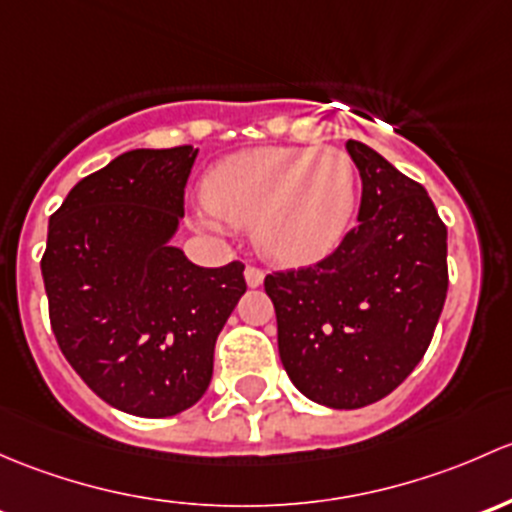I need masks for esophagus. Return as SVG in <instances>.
Here are the masks:
<instances>
[{
    "mask_svg": "<svg viewBox=\"0 0 512 512\" xmlns=\"http://www.w3.org/2000/svg\"><path fill=\"white\" fill-rule=\"evenodd\" d=\"M244 278H246V286L258 288L263 283V271H261V268H256V266H246Z\"/></svg>",
    "mask_w": 512,
    "mask_h": 512,
    "instance_id": "1",
    "label": "esophagus"
}]
</instances>
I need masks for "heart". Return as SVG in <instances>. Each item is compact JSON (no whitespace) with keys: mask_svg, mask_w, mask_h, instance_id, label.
<instances>
[{"mask_svg":"<svg viewBox=\"0 0 512 512\" xmlns=\"http://www.w3.org/2000/svg\"><path fill=\"white\" fill-rule=\"evenodd\" d=\"M197 217L204 231L221 219L251 226L256 249L286 266L325 258L340 246L357 207L355 162L337 147H251L209 170Z\"/></svg>","mask_w":512,"mask_h":512,"instance_id":"obj_1","label":"heart"}]
</instances>
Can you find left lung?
Returning <instances> with one entry per match:
<instances>
[{"label":"left lung","mask_w":512,"mask_h":512,"mask_svg":"<svg viewBox=\"0 0 512 512\" xmlns=\"http://www.w3.org/2000/svg\"><path fill=\"white\" fill-rule=\"evenodd\" d=\"M362 179L360 224L320 263L266 276L278 352L300 394L360 409L421 362L444 310L446 226L419 182L347 140Z\"/></svg>","instance_id":"1"}]
</instances>
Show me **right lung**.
<instances>
[{"mask_svg": "<svg viewBox=\"0 0 512 512\" xmlns=\"http://www.w3.org/2000/svg\"><path fill=\"white\" fill-rule=\"evenodd\" d=\"M197 152L130 150L83 177L41 258L56 342L110 407L162 419L194 407L246 293L244 263L204 268L172 246Z\"/></svg>", "mask_w": 512, "mask_h": 512, "instance_id": "obj_1", "label": "right lung"}]
</instances>
